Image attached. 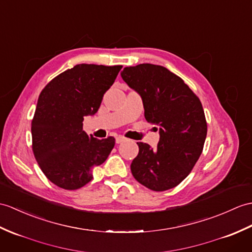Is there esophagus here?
<instances>
[{"instance_id": "esophagus-1", "label": "esophagus", "mask_w": 252, "mask_h": 252, "mask_svg": "<svg viewBox=\"0 0 252 252\" xmlns=\"http://www.w3.org/2000/svg\"><path fill=\"white\" fill-rule=\"evenodd\" d=\"M126 140V138L124 137V136H118V137H116V143L117 144H121V143H124Z\"/></svg>"}]
</instances>
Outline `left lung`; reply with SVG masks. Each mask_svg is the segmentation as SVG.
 I'll list each match as a JSON object with an SVG mask.
<instances>
[{"mask_svg":"<svg viewBox=\"0 0 252 252\" xmlns=\"http://www.w3.org/2000/svg\"><path fill=\"white\" fill-rule=\"evenodd\" d=\"M121 77L142 96L145 118L160 133L156 149L137 143L132 175L150 190L172 189L188 176L203 151L207 124L200 98L179 76L161 65L125 67Z\"/></svg>","mask_w":252,"mask_h":252,"instance_id":"left-lung-1","label":"left lung"}]
</instances>
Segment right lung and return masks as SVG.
Segmentation results:
<instances>
[{"instance_id": "right-lung-1", "label": "right lung", "mask_w": 252, "mask_h": 252, "mask_svg": "<svg viewBox=\"0 0 252 252\" xmlns=\"http://www.w3.org/2000/svg\"><path fill=\"white\" fill-rule=\"evenodd\" d=\"M122 68L77 64L44 88L32 120V149L52 184L76 190L93 178L92 169L107 159L115 138L88 136L84 117L94 115Z\"/></svg>"}]
</instances>
